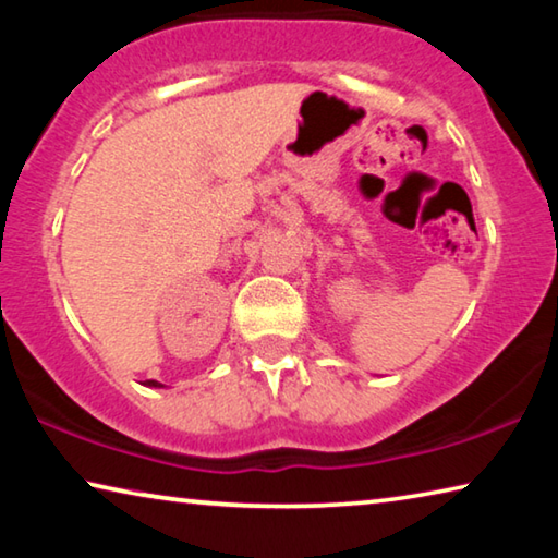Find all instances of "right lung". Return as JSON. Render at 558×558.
<instances>
[{
	"label": "right lung",
	"instance_id": "add662e5",
	"mask_svg": "<svg viewBox=\"0 0 558 558\" xmlns=\"http://www.w3.org/2000/svg\"><path fill=\"white\" fill-rule=\"evenodd\" d=\"M145 386H155V389H162V384L155 381V379H147V381H145Z\"/></svg>",
	"mask_w": 558,
	"mask_h": 558
}]
</instances>
